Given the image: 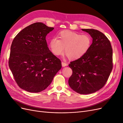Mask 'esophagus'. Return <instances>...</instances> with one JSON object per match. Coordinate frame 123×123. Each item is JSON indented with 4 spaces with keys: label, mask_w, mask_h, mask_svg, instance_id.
Listing matches in <instances>:
<instances>
[{
    "label": "esophagus",
    "mask_w": 123,
    "mask_h": 123,
    "mask_svg": "<svg viewBox=\"0 0 123 123\" xmlns=\"http://www.w3.org/2000/svg\"><path fill=\"white\" fill-rule=\"evenodd\" d=\"M62 67H65V66L68 65L67 64V63H65V62H62Z\"/></svg>",
    "instance_id": "obj_1"
}]
</instances>
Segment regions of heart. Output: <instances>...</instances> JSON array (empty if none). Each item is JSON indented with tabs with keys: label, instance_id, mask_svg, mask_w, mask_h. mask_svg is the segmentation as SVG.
I'll return each mask as SVG.
<instances>
[{
	"label": "heart",
	"instance_id": "1",
	"mask_svg": "<svg viewBox=\"0 0 123 123\" xmlns=\"http://www.w3.org/2000/svg\"><path fill=\"white\" fill-rule=\"evenodd\" d=\"M58 39H51L49 48L56 56L62 55L64 52L70 59L75 60L82 57L87 52L91 44V38L87 34H82L69 30L59 33Z\"/></svg>",
	"mask_w": 123,
	"mask_h": 123
}]
</instances>
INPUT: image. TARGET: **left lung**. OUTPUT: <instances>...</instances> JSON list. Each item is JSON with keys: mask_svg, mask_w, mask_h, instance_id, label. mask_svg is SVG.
<instances>
[{"mask_svg": "<svg viewBox=\"0 0 123 123\" xmlns=\"http://www.w3.org/2000/svg\"><path fill=\"white\" fill-rule=\"evenodd\" d=\"M91 35L92 43L82 57L70 62L72 70L70 87L81 94L92 93L106 84L113 68L112 49L103 33L92 29H81Z\"/></svg>", "mask_w": 123, "mask_h": 123, "instance_id": "obj_1", "label": "left lung"}]
</instances>
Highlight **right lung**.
I'll return each instance as SVG.
<instances>
[{"instance_id": "right-lung-1", "label": "right lung", "mask_w": 123, "mask_h": 123, "mask_svg": "<svg viewBox=\"0 0 123 123\" xmlns=\"http://www.w3.org/2000/svg\"><path fill=\"white\" fill-rule=\"evenodd\" d=\"M54 29L42 23L25 27L15 37L9 66L16 83L30 92H39L50 85L62 68L60 59L49 49L46 39Z\"/></svg>"}]
</instances>
